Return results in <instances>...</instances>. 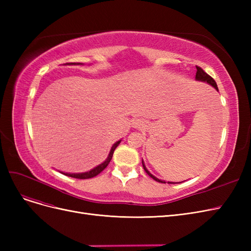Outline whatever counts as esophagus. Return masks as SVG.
Segmentation results:
<instances>
[{"label":"esophagus","instance_id":"34e87169","mask_svg":"<svg viewBox=\"0 0 251 251\" xmlns=\"http://www.w3.org/2000/svg\"><path fill=\"white\" fill-rule=\"evenodd\" d=\"M132 126L135 127V128H142L144 126V121L141 120V119H135L133 121Z\"/></svg>","mask_w":251,"mask_h":251}]
</instances>
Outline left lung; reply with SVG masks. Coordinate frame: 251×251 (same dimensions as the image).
<instances>
[{"mask_svg":"<svg viewBox=\"0 0 251 251\" xmlns=\"http://www.w3.org/2000/svg\"><path fill=\"white\" fill-rule=\"evenodd\" d=\"M197 67V73H196V79L197 80H201V81H206L207 83H209V85H211L212 87H214L216 90H218V86H217V82L215 81V79L212 78L211 76H209V75L205 72L201 67H198V66H196ZM142 165H143V169H144V171L147 172V174L149 175L150 177H151L153 178L155 181H157V182H161V183H166L165 181H161V180H159L158 178H156V177H154L153 175H151L147 169H146V166H144V164H143V162H142ZM168 183H170V184H172V183H174V182H168Z\"/></svg>","mask_w":251,"mask_h":251,"instance_id":"obj_1","label":"left lung"}]
</instances>
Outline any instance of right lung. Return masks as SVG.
Returning <instances> with one entry per match:
<instances>
[{"instance_id": "1", "label": "right lung", "mask_w": 251, "mask_h": 251, "mask_svg": "<svg viewBox=\"0 0 251 251\" xmlns=\"http://www.w3.org/2000/svg\"><path fill=\"white\" fill-rule=\"evenodd\" d=\"M67 64H69V65H81L80 63H67ZM120 141H121V140L117 141L116 143H114V146H113L112 149H111V151H110V154H109V157L107 158V160H105L104 162H102L101 164H100L98 166H96L95 169L91 170L90 172L81 173V174H68V173H63V174L66 175V176H68V177H72V178H76V179H89V178H93V177L97 176V175L100 174L105 168H107L108 164L110 163L111 159H112V157H113L114 151H115V149L118 147V144L120 143Z\"/></svg>"}]
</instances>
